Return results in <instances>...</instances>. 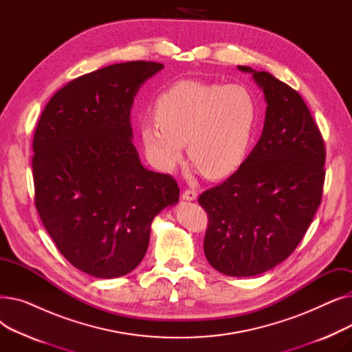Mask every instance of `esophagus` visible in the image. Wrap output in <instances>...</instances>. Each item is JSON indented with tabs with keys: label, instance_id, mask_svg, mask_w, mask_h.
Listing matches in <instances>:
<instances>
[{
	"label": "esophagus",
	"instance_id": "34e87169",
	"mask_svg": "<svg viewBox=\"0 0 352 352\" xmlns=\"http://www.w3.org/2000/svg\"><path fill=\"white\" fill-rule=\"evenodd\" d=\"M197 197H198V192L195 190H191V188L182 192V198L187 199V201H194V199H197Z\"/></svg>",
	"mask_w": 352,
	"mask_h": 352
}]
</instances>
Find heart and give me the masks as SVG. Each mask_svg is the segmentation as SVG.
<instances>
[{
    "mask_svg": "<svg viewBox=\"0 0 352 352\" xmlns=\"http://www.w3.org/2000/svg\"><path fill=\"white\" fill-rule=\"evenodd\" d=\"M154 116L157 121L141 124V137L157 168L173 171L187 144L199 171L217 179L234 173L245 160L258 104L244 85L182 80L157 97Z\"/></svg>",
    "mask_w": 352,
    "mask_h": 352,
    "instance_id": "obj_1",
    "label": "heart"
}]
</instances>
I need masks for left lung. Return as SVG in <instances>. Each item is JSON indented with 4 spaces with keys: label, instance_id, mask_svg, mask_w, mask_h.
Masks as SVG:
<instances>
[{
    "label": "left lung",
    "instance_id": "left-lung-1",
    "mask_svg": "<svg viewBox=\"0 0 352 352\" xmlns=\"http://www.w3.org/2000/svg\"><path fill=\"white\" fill-rule=\"evenodd\" d=\"M238 68L264 91L263 135L239 168L198 202L208 215V263L226 275L251 276L287 260L309 228L322 199L325 144L297 91L267 71Z\"/></svg>",
    "mask_w": 352,
    "mask_h": 352
}]
</instances>
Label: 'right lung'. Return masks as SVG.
<instances>
[{
    "mask_svg": "<svg viewBox=\"0 0 352 352\" xmlns=\"http://www.w3.org/2000/svg\"><path fill=\"white\" fill-rule=\"evenodd\" d=\"M164 65L113 64L69 81L35 128V208L65 260L97 278L131 272L146 252L154 217L178 202L170 174L145 170L129 109Z\"/></svg>",
    "mask_w": 352,
    "mask_h": 352,
    "instance_id": "obj_1",
    "label": "right lung"
}]
</instances>
